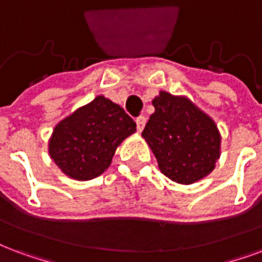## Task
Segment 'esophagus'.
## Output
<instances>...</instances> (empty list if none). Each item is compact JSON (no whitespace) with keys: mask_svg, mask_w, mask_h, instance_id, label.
<instances>
[{"mask_svg":"<svg viewBox=\"0 0 262 262\" xmlns=\"http://www.w3.org/2000/svg\"><path fill=\"white\" fill-rule=\"evenodd\" d=\"M145 122H147V118L144 115H140V117L136 118V125H137V130L141 132L144 129L145 126Z\"/></svg>","mask_w":262,"mask_h":262,"instance_id":"1","label":"esophagus"}]
</instances>
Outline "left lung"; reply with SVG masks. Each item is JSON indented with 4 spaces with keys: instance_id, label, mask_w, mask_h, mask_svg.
I'll return each mask as SVG.
<instances>
[{
    "instance_id": "1",
    "label": "left lung",
    "mask_w": 262,
    "mask_h": 262,
    "mask_svg": "<svg viewBox=\"0 0 262 262\" xmlns=\"http://www.w3.org/2000/svg\"><path fill=\"white\" fill-rule=\"evenodd\" d=\"M155 113L141 136L163 174L180 184L206 177L220 158L219 129L209 115L185 97L161 92L152 100Z\"/></svg>"
}]
</instances>
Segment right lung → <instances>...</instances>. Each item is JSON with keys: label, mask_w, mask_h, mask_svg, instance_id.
I'll use <instances>...</instances> for the list:
<instances>
[{"label": "right lung", "mask_w": 262, "mask_h": 262, "mask_svg": "<svg viewBox=\"0 0 262 262\" xmlns=\"http://www.w3.org/2000/svg\"><path fill=\"white\" fill-rule=\"evenodd\" d=\"M136 132V122L122 107L97 96L56 125L49 154L71 179L92 180L110 166L115 149Z\"/></svg>", "instance_id": "right-lung-1"}]
</instances>
